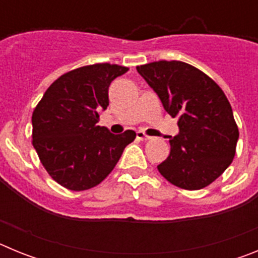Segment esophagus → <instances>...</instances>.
Listing matches in <instances>:
<instances>
[{"mask_svg": "<svg viewBox=\"0 0 258 258\" xmlns=\"http://www.w3.org/2000/svg\"><path fill=\"white\" fill-rule=\"evenodd\" d=\"M137 138H138V140H141V141H149V140H151V137L150 136H147V134L145 133V132H137Z\"/></svg>", "mask_w": 258, "mask_h": 258, "instance_id": "1", "label": "esophagus"}]
</instances>
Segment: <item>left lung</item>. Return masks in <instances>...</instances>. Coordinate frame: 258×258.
<instances>
[{
  "instance_id": "left-lung-1",
  "label": "left lung",
  "mask_w": 258,
  "mask_h": 258,
  "mask_svg": "<svg viewBox=\"0 0 258 258\" xmlns=\"http://www.w3.org/2000/svg\"><path fill=\"white\" fill-rule=\"evenodd\" d=\"M137 71L166 112L178 117L179 133L169 140L170 154L157 170L177 187H207L235 156L239 129L229 99L208 75L184 61H152Z\"/></svg>"
}]
</instances>
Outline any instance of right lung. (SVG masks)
Returning a JSON list of instances; mask_svg holds the SVG:
<instances>
[{
  "mask_svg": "<svg viewBox=\"0 0 258 258\" xmlns=\"http://www.w3.org/2000/svg\"><path fill=\"white\" fill-rule=\"evenodd\" d=\"M127 67L84 66L61 75L32 113V145L49 175L60 186L84 191L112 172L136 132L109 133L97 125L108 106V88Z\"/></svg>",
  "mask_w": 258,
  "mask_h": 258,
  "instance_id": "right-lung-1",
  "label": "right lung"
}]
</instances>
